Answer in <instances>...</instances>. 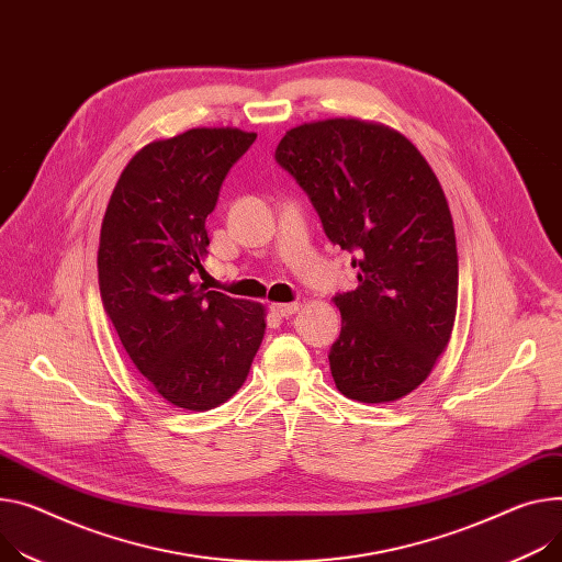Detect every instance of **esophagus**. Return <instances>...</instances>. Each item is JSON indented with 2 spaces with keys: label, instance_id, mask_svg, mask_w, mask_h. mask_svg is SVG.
Listing matches in <instances>:
<instances>
[{
  "label": "esophagus",
  "instance_id": "34e87169",
  "mask_svg": "<svg viewBox=\"0 0 562 562\" xmlns=\"http://www.w3.org/2000/svg\"><path fill=\"white\" fill-rule=\"evenodd\" d=\"M270 311L277 317H290V315H294L299 311V306L296 304H272Z\"/></svg>",
  "mask_w": 562,
  "mask_h": 562
}]
</instances>
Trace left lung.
Masks as SVG:
<instances>
[{
	"instance_id": "left-lung-1",
	"label": "left lung",
	"mask_w": 562,
	"mask_h": 562,
	"mask_svg": "<svg viewBox=\"0 0 562 562\" xmlns=\"http://www.w3.org/2000/svg\"><path fill=\"white\" fill-rule=\"evenodd\" d=\"M306 191L333 245L356 254L358 288L337 292V390L392 403L429 375L450 341L459 261L446 193L418 148L382 123L296 125L274 153Z\"/></svg>"
}]
</instances>
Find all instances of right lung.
Listing matches in <instances>:
<instances>
[{"label": "right lung", "instance_id": "1", "mask_svg": "<svg viewBox=\"0 0 562 562\" xmlns=\"http://www.w3.org/2000/svg\"><path fill=\"white\" fill-rule=\"evenodd\" d=\"M238 127H193L144 146L121 172L99 245V288L125 353L170 405L204 412L245 382L266 308L198 288L206 215L254 144Z\"/></svg>", "mask_w": 562, "mask_h": 562}]
</instances>
